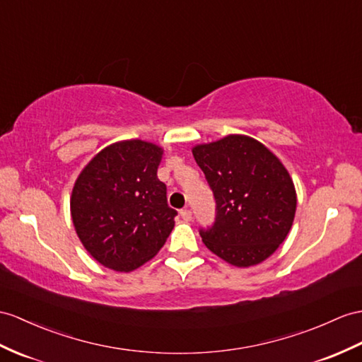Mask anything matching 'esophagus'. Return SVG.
Here are the masks:
<instances>
[{"label": "esophagus", "mask_w": 362, "mask_h": 362, "mask_svg": "<svg viewBox=\"0 0 362 362\" xmlns=\"http://www.w3.org/2000/svg\"><path fill=\"white\" fill-rule=\"evenodd\" d=\"M180 215H181V218L184 219V221H190V219H192V210H190L189 207L182 209V210L180 211Z\"/></svg>", "instance_id": "obj_1"}]
</instances>
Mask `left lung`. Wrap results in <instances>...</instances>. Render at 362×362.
Here are the masks:
<instances>
[{"label": "left lung", "instance_id": "1", "mask_svg": "<svg viewBox=\"0 0 362 362\" xmlns=\"http://www.w3.org/2000/svg\"><path fill=\"white\" fill-rule=\"evenodd\" d=\"M216 202L202 243L236 267L255 266L275 252L293 224L296 192L286 167L259 141L228 135L193 147Z\"/></svg>", "mask_w": 362, "mask_h": 362}]
</instances>
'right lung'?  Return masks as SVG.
Here are the masks:
<instances>
[{
	"label": "right lung",
	"instance_id": "add662e5",
	"mask_svg": "<svg viewBox=\"0 0 362 362\" xmlns=\"http://www.w3.org/2000/svg\"><path fill=\"white\" fill-rule=\"evenodd\" d=\"M163 148L141 139L105 147L84 167L70 210L76 235L103 266L132 272L153 258L178 211L158 180Z\"/></svg>",
	"mask_w": 362,
	"mask_h": 362
}]
</instances>
